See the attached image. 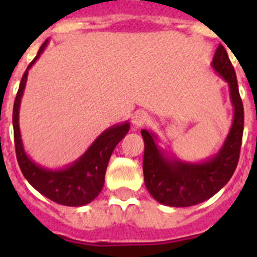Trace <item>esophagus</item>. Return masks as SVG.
I'll return each instance as SVG.
<instances>
[{
	"label": "esophagus",
	"mask_w": 257,
	"mask_h": 257,
	"mask_svg": "<svg viewBox=\"0 0 257 257\" xmlns=\"http://www.w3.org/2000/svg\"><path fill=\"white\" fill-rule=\"evenodd\" d=\"M148 121H149V115L145 112H143V110H138V112L134 113L133 123L135 124V126H143V124L147 123Z\"/></svg>",
	"instance_id": "obj_1"
}]
</instances>
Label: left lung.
Masks as SVG:
<instances>
[{
  "instance_id": "1",
  "label": "left lung",
  "mask_w": 257,
  "mask_h": 257,
  "mask_svg": "<svg viewBox=\"0 0 257 257\" xmlns=\"http://www.w3.org/2000/svg\"><path fill=\"white\" fill-rule=\"evenodd\" d=\"M211 67L228 83L233 106L230 130L216 154L199 162L180 160L161 148L160 139L153 131L142 130L145 187L157 202L170 207H189L207 201L230 180L237 167L243 135V104L234 68L221 45L215 52Z\"/></svg>"
}]
</instances>
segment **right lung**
Instances as JSON below:
<instances>
[{"mask_svg": "<svg viewBox=\"0 0 257 257\" xmlns=\"http://www.w3.org/2000/svg\"><path fill=\"white\" fill-rule=\"evenodd\" d=\"M49 45V40L40 47L36 58L32 60L23 74L13 110L14 140L19 167L24 178L38 193L59 205L81 207L94 201L104 187L106 166L115 145L123 139L130 130V122H122L104 130L87 151L69 165L59 169H49L35 162L27 154L23 145L19 127V112L22 97L28 78V70L33 67L41 54Z\"/></svg>", "mask_w": 257, "mask_h": 257, "instance_id": "right-lung-1", "label": "right lung"}]
</instances>
